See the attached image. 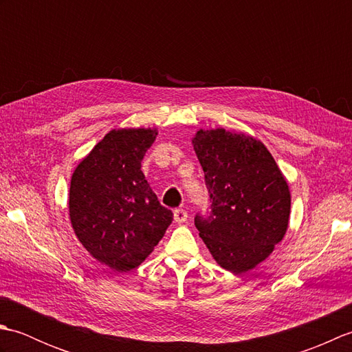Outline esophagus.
I'll return each mask as SVG.
<instances>
[{"instance_id": "obj_1", "label": "esophagus", "mask_w": 352, "mask_h": 352, "mask_svg": "<svg viewBox=\"0 0 352 352\" xmlns=\"http://www.w3.org/2000/svg\"><path fill=\"white\" fill-rule=\"evenodd\" d=\"M186 219H188V212L183 210V208H177V210L174 212V221L177 223H183V222H186Z\"/></svg>"}]
</instances>
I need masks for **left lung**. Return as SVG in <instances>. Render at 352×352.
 <instances>
[{
  "label": "left lung",
  "mask_w": 352,
  "mask_h": 352,
  "mask_svg": "<svg viewBox=\"0 0 352 352\" xmlns=\"http://www.w3.org/2000/svg\"><path fill=\"white\" fill-rule=\"evenodd\" d=\"M212 199V213L195 218L212 257L245 274L271 256L290 218V190L261 140L226 129H199L192 138Z\"/></svg>",
  "instance_id": "obj_1"
}]
</instances>
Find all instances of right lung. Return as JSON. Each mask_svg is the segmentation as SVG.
Masks as SVG:
<instances>
[{
    "mask_svg": "<svg viewBox=\"0 0 352 352\" xmlns=\"http://www.w3.org/2000/svg\"><path fill=\"white\" fill-rule=\"evenodd\" d=\"M157 129H113L74 169L69 219L91 256L118 272L138 267L162 241L172 212L142 172Z\"/></svg>",
    "mask_w": 352,
    "mask_h": 352,
    "instance_id": "1",
    "label": "right lung"
}]
</instances>
